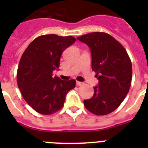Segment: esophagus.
<instances>
[{
  "label": "esophagus",
  "instance_id": "34e87169",
  "mask_svg": "<svg viewBox=\"0 0 148 148\" xmlns=\"http://www.w3.org/2000/svg\"><path fill=\"white\" fill-rule=\"evenodd\" d=\"M83 84H84L83 82H76V85H77V86H82V85H83Z\"/></svg>",
  "mask_w": 148,
  "mask_h": 148
}]
</instances>
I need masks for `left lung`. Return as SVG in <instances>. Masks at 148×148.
<instances>
[{"mask_svg": "<svg viewBox=\"0 0 148 148\" xmlns=\"http://www.w3.org/2000/svg\"><path fill=\"white\" fill-rule=\"evenodd\" d=\"M77 39L90 47L92 70L99 80V84L93 87L92 97L84 101V104L93 114H109L119 107L130 90V57L118 40L105 32H91Z\"/></svg>", "mask_w": 148, "mask_h": 148, "instance_id": "8db88e82", "label": "left lung"}]
</instances>
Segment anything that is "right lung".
<instances>
[{
	"label": "right lung",
	"mask_w": 148,
	"mask_h": 148,
	"mask_svg": "<svg viewBox=\"0 0 148 148\" xmlns=\"http://www.w3.org/2000/svg\"><path fill=\"white\" fill-rule=\"evenodd\" d=\"M75 42L73 36L40 35L23 52L17 72L18 86L24 100L38 113H56L64 106L66 93L75 87L74 79L63 81L53 76L62 53Z\"/></svg>",
	"instance_id": "1"
}]
</instances>
